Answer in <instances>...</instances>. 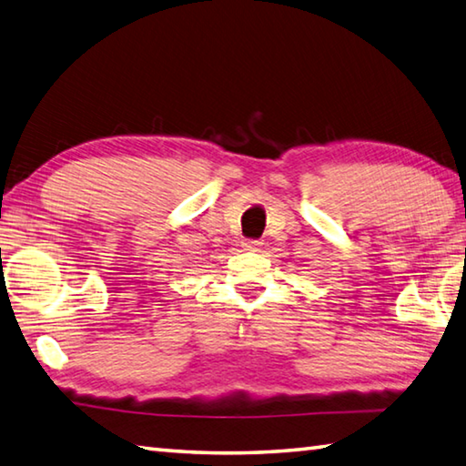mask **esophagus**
Listing matches in <instances>:
<instances>
[{
    "label": "esophagus",
    "mask_w": 466,
    "mask_h": 466,
    "mask_svg": "<svg viewBox=\"0 0 466 466\" xmlns=\"http://www.w3.org/2000/svg\"><path fill=\"white\" fill-rule=\"evenodd\" d=\"M244 248L246 250H258L260 248V246H262V242L260 240H252V238H248V240H244Z\"/></svg>",
    "instance_id": "1"
}]
</instances>
